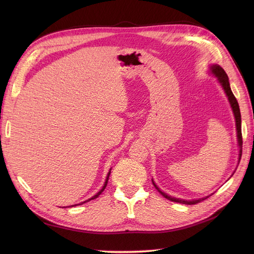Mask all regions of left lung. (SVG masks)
<instances>
[{
  "label": "left lung",
  "mask_w": 254,
  "mask_h": 254,
  "mask_svg": "<svg viewBox=\"0 0 254 254\" xmlns=\"http://www.w3.org/2000/svg\"><path fill=\"white\" fill-rule=\"evenodd\" d=\"M209 72L216 78L219 85L222 87V89H223L224 93L226 95V97H228V100H229L230 105H231V108L233 110V113H234V116H235V122H236L237 141H238V146H239V157H238L239 159H238V162H240V159H241V156H242V144H243V141H242V131H241V113H240L239 104H238L237 99L235 98L234 93H233V91L231 89L229 77H228V75H226V73L224 72V70L221 68V66L219 64H212L209 65ZM152 183L154 185V188L157 190V191L161 193L163 196H165L166 198L170 199V201H172V202H176V203H180V204H185V205L197 204L198 202L204 201V199H206L207 197H209L211 195L210 194V195H207V196H204V197H201V198H196V199H183V198H180V197H175V196L169 195L168 193L162 191V190L159 189L158 186L155 184L153 179H152Z\"/></svg>",
  "instance_id": "1"
}]
</instances>
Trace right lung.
Instances as JSON below:
<instances>
[{
	"label": "right lung",
	"instance_id": "obj_1",
	"mask_svg": "<svg viewBox=\"0 0 254 254\" xmlns=\"http://www.w3.org/2000/svg\"><path fill=\"white\" fill-rule=\"evenodd\" d=\"M110 173H111V169L109 170V172H108V174H107V177H106V180H105V183H104V185H103V188L101 189V190L100 191H98L95 195L93 196H91L90 198H88V199H86V201H84V202H82V203H79V204H76V205H72V206H70V207H74V206H77V205H82V204H84V203H86V202H89V201H91V199H95V198H97L103 191H104V190L106 189V186H107V183H108V180H109V176H110Z\"/></svg>",
	"mask_w": 254,
	"mask_h": 254
}]
</instances>
